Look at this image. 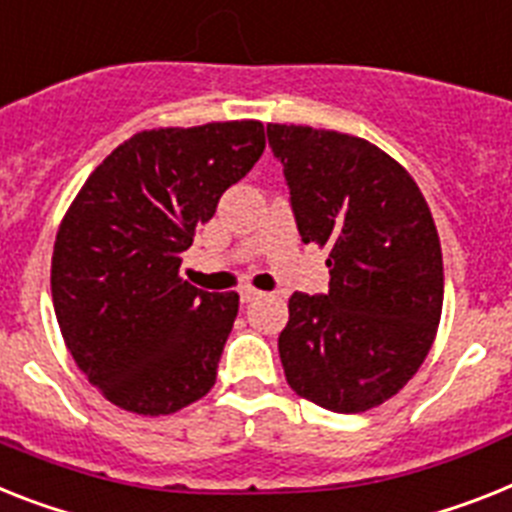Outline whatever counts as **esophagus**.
<instances>
[{"label": "esophagus", "mask_w": 512, "mask_h": 512, "mask_svg": "<svg viewBox=\"0 0 512 512\" xmlns=\"http://www.w3.org/2000/svg\"><path fill=\"white\" fill-rule=\"evenodd\" d=\"M239 296H242V302L247 304V302H255V299H260V296H263V291L252 289V286H244V289L239 291Z\"/></svg>", "instance_id": "obj_1"}]
</instances>
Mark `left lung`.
<instances>
[{
    "instance_id": "8db88e82",
    "label": "left lung",
    "mask_w": 512,
    "mask_h": 512,
    "mask_svg": "<svg viewBox=\"0 0 512 512\" xmlns=\"http://www.w3.org/2000/svg\"><path fill=\"white\" fill-rule=\"evenodd\" d=\"M304 244L328 247L330 291L289 299L286 382L336 414L393 398L419 372L442 315V249L422 190L369 140L268 124Z\"/></svg>"
}]
</instances>
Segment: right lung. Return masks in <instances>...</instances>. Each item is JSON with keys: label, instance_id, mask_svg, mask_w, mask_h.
I'll list each match as a JSON object with an SVG mask.
<instances>
[{"label": "right lung", "instance_id": "obj_1", "mask_svg": "<svg viewBox=\"0 0 512 512\" xmlns=\"http://www.w3.org/2000/svg\"><path fill=\"white\" fill-rule=\"evenodd\" d=\"M257 119L158 127L98 163L59 223L51 299L64 346L98 393L140 416L200 401L239 312L179 276L197 223L263 156Z\"/></svg>", "mask_w": 512, "mask_h": 512}]
</instances>
